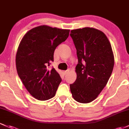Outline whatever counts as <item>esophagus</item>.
I'll use <instances>...</instances> for the list:
<instances>
[{
  "label": "esophagus",
  "instance_id": "34e87169",
  "mask_svg": "<svg viewBox=\"0 0 129 129\" xmlns=\"http://www.w3.org/2000/svg\"><path fill=\"white\" fill-rule=\"evenodd\" d=\"M69 72H70V70H67V71H63V74H64V75H66V74H67L68 73H69Z\"/></svg>",
  "mask_w": 129,
  "mask_h": 129
}]
</instances>
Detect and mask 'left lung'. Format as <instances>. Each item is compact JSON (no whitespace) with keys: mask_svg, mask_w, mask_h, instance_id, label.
Masks as SVG:
<instances>
[{"mask_svg":"<svg viewBox=\"0 0 129 129\" xmlns=\"http://www.w3.org/2000/svg\"><path fill=\"white\" fill-rule=\"evenodd\" d=\"M77 50V78L70 84L73 97L81 103L97 98L113 72L114 58L108 39L102 31L93 27L71 31Z\"/></svg>","mask_w":129,"mask_h":129,"instance_id":"obj_1","label":"left lung"}]
</instances>
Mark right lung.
Returning a JSON list of instances; mask_svg holds the SVG:
<instances>
[{"label":"right lung","instance_id":"1","mask_svg":"<svg viewBox=\"0 0 129 129\" xmlns=\"http://www.w3.org/2000/svg\"><path fill=\"white\" fill-rule=\"evenodd\" d=\"M70 29L42 25L26 33L18 48V74L29 93L38 100H47L55 95L61 78L55 68L48 69L53 61L55 50L64 42Z\"/></svg>","mask_w":129,"mask_h":129}]
</instances>
